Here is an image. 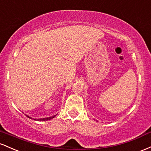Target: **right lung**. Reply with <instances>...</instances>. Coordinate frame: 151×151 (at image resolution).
Returning a JSON list of instances; mask_svg holds the SVG:
<instances>
[{"label": "right lung", "instance_id": "right-lung-1", "mask_svg": "<svg viewBox=\"0 0 151 151\" xmlns=\"http://www.w3.org/2000/svg\"><path fill=\"white\" fill-rule=\"evenodd\" d=\"M26 116L28 117V118H30V119H32V118L29 116L26 115ZM55 116H56V115L52 116H50V117H47V118H43V119H34L35 121H48V120H50V119H52L53 118H55Z\"/></svg>", "mask_w": 151, "mask_h": 151}]
</instances>
